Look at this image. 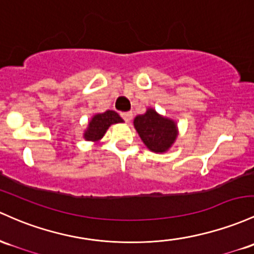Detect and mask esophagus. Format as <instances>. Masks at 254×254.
Listing matches in <instances>:
<instances>
[{"mask_svg": "<svg viewBox=\"0 0 254 254\" xmlns=\"http://www.w3.org/2000/svg\"><path fill=\"white\" fill-rule=\"evenodd\" d=\"M122 117H123V119H124L125 122L129 123L132 118V113L131 112H124V113H122Z\"/></svg>", "mask_w": 254, "mask_h": 254, "instance_id": "esophagus-1", "label": "esophagus"}]
</instances>
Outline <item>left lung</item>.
Wrapping results in <instances>:
<instances>
[{"mask_svg":"<svg viewBox=\"0 0 254 254\" xmlns=\"http://www.w3.org/2000/svg\"><path fill=\"white\" fill-rule=\"evenodd\" d=\"M133 127L144 146L154 153L168 152L178 136L177 123L159 114L152 107L147 108L146 113L135 117Z\"/></svg>","mask_w":254,"mask_h":254,"instance_id":"obj_1","label":"left lung"}]
</instances>
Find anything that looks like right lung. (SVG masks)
Here are the masks:
<instances>
[{
    "label": "right lung",
    "instance_id": "1",
    "mask_svg": "<svg viewBox=\"0 0 254 254\" xmlns=\"http://www.w3.org/2000/svg\"><path fill=\"white\" fill-rule=\"evenodd\" d=\"M124 121L121 118L118 113L114 111H106L104 113H96L91 117V119L88 123V127L84 130L83 137L86 141L99 142L105 136L108 127L113 124H118Z\"/></svg>",
    "mask_w": 254,
    "mask_h": 254
}]
</instances>
